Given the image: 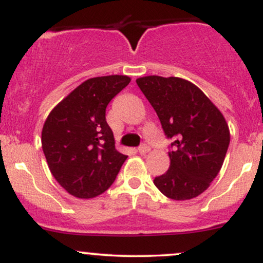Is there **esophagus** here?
Returning a JSON list of instances; mask_svg holds the SVG:
<instances>
[{"label": "esophagus", "instance_id": "esophagus-1", "mask_svg": "<svg viewBox=\"0 0 263 263\" xmlns=\"http://www.w3.org/2000/svg\"><path fill=\"white\" fill-rule=\"evenodd\" d=\"M149 149H151V147L148 146V144L143 143V144H142V146L140 147V148H138V152H140L141 155H144V153L149 152Z\"/></svg>", "mask_w": 263, "mask_h": 263}]
</instances>
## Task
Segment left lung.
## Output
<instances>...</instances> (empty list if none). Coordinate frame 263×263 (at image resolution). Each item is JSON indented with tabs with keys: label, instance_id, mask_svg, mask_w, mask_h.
Here are the masks:
<instances>
[{
	"label": "left lung",
	"instance_id": "8db88e82",
	"mask_svg": "<svg viewBox=\"0 0 263 263\" xmlns=\"http://www.w3.org/2000/svg\"><path fill=\"white\" fill-rule=\"evenodd\" d=\"M155 108L171 143L170 170L153 183L173 200H188L209 188L224 163L230 131L208 96L188 80L157 75L136 80Z\"/></svg>",
	"mask_w": 263,
	"mask_h": 263
}]
</instances>
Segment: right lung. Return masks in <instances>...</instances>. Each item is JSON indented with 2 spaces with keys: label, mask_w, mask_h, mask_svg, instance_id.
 I'll use <instances>...</instances> for the list:
<instances>
[{
  "label": "right lung",
  "mask_w": 263,
  "mask_h": 263,
  "mask_svg": "<svg viewBox=\"0 0 263 263\" xmlns=\"http://www.w3.org/2000/svg\"><path fill=\"white\" fill-rule=\"evenodd\" d=\"M126 75L84 81L50 111L42 148L57 182L69 194L95 198L111 186L127 156L115 148L106 107L128 85Z\"/></svg>",
  "instance_id": "obj_1"
}]
</instances>
